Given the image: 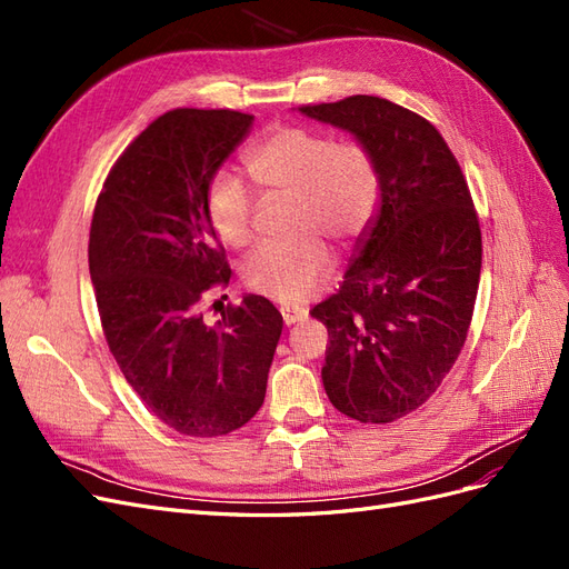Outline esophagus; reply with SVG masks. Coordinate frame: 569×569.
I'll return each mask as SVG.
<instances>
[{
	"instance_id": "esophagus-1",
	"label": "esophagus",
	"mask_w": 569,
	"mask_h": 569,
	"mask_svg": "<svg viewBox=\"0 0 569 569\" xmlns=\"http://www.w3.org/2000/svg\"><path fill=\"white\" fill-rule=\"evenodd\" d=\"M306 311H301V308H282V320H284V325H295V322H299V320H306Z\"/></svg>"
}]
</instances>
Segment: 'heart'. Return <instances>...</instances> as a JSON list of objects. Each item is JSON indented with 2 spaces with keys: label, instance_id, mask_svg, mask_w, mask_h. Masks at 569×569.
I'll list each match as a JSON object with an SVG mask.
<instances>
[{
  "label": "heart",
  "instance_id": "b5f03b06",
  "mask_svg": "<svg viewBox=\"0 0 569 569\" xmlns=\"http://www.w3.org/2000/svg\"><path fill=\"white\" fill-rule=\"evenodd\" d=\"M263 194L291 197V242L256 249L244 263V282L256 295L297 306L332 274V253L320 237L343 249L360 242L380 211L382 178L375 153L360 140H332L306 126H280L261 137L244 157ZM253 192L228 170L206 189V216L228 247L253 237Z\"/></svg>",
  "mask_w": 569,
  "mask_h": 569
}]
</instances>
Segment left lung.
Wrapping results in <instances>:
<instances>
[{
    "label": "left lung",
    "instance_id": "1",
    "mask_svg": "<svg viewBox=\"0 0 569 569\" xmlns=\"http://www.w3.org/2000/svg\"><path fill=\"white\" fill-rule=\"evenodd\" d=\"M375 153L382 201L337 295L313 306L327 327L322 385L358 422H393L432 396L472 322L481 230L462 170L439 130L382 97L299 107Z\"/></svg>",
    "mask_w": 569,
    "mask_h": 569
}]
</instances>
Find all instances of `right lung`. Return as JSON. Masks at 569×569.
<instances>
[{
    "instance_id": "add662e5",
    "label": "right lung",
    "mask_w": 569,
    "mask_h": 569,
    "mask_svg": "<svg viewBox=\"0 0 569 569\" xmlns=\"http://www.w3.org/2000/svg\"><path fill=\"white\" fill-rule=\"evenodd\" d=\"M253 116L173 109L111 166L90 228V274L109 349L163 425L222 437L266 399L282 316L249 295L206 325L199 301L230 282L226 249L206 216V189Z\"/></svg>"
}]
</instances>
